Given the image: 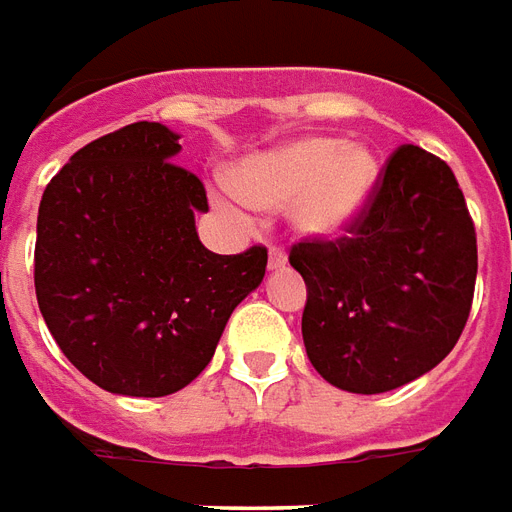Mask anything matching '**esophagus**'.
Masks as SVG:
<instances>
[{"label":"esophagus","mask_w":512,"mask_h":512,"mask_svg":"<svg viewBox=\"0 0 512 512\" xmlns=\"http://www.w3.org/2000/svg\"><path fill=\"white\" fill-rule=\"evenodd\" d=\"M267 264H270L272 272L283 270V267H286V264H288L286 251H280V248H270V261H267Z\"/></svg>","instance_id":"esophagus-1"}]
</instances>
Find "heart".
<instances>
[{
	"mask_svg": "<svg viewBox=\"0 0 512 512\" xmlns=\"http://www.w3.org/2000/svg\"><path fill=\"white\" fill-rule=\"evenodd\" d=\"M378 178L380 161L367 145L299 137L242 161L234 172V188L218 197V207L237 224H248V207L291 205V224L299 234L332 240L359 221Z\"/></svg>",
	"mask_w": 512,
	"mask_h": 512,
	"instance_id": "heart-1",
	"label": "heart"
}]
</instances>
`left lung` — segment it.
<instances>
[{
	"mask_svg": "<svg viewBox=\"0 0 512 512\" xmlns=\"http://www.w3.org/2000/svg\"><path fill=\"white\" fill-rule=\"evenodd\" d=\"M351 232L291 248L307 286L302 340L326 383L383 394L453 351L478 275L475 226L451 167L402 145Z\"/></svg>",
	"mask_w": 512,
	"mask_h": 512,
	"instance_id": "8db88e82",
	"label": "left lung"
}]
</instances>
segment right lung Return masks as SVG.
I'll return each instance as SVG.
<instances>
[{"label":"right lung","instance_id":"right-lung-1","mask_svg":"<svg viewBox=\"0 0 512 512\" xmlns=\"http://www.w3.org/2000/svg\"><path fill=\"white\" fill-rule=\"evenodd\" d=\"M178 140L164 124H129L80 148L42 194L37 305L61 353L110 394L188 386L267 270L261 245L237 256L202 245L205 186L172 164Z\"/></svg>","mask_w":512,"mask_h":512}]
</instances>
